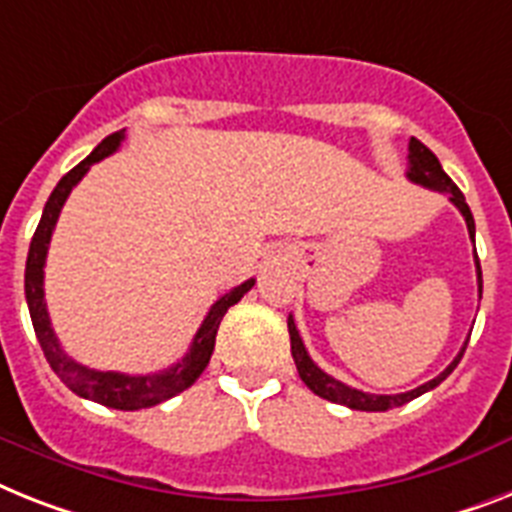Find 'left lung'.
<instances>
[{
	"label": "left lung",
	"instance_id": "1",
	"mask_svg": "<svg viewBox=\"0 0 512 512\" xmlns=\"http://www.w3.org/2000/svg\"><path fill=\"white\" fill-rule=\"evenodd\" d=\"M405 175H408V180H411V183L445 193V196L450 198L455 206H458L460 214H463V219H466V225H468V235H471V240H474L476 225H474V214H471V209H468V204H466V196H463L458 185H455L453 180L447 177V172L442 170V164H439L437 156L426 149L424 143L416 141V138H411V143H408V172H405ZM474 261H476V277H479V295H481L479 256H474ZM287 332H290V353H293L295 369H298V374H301V379L306 382L308 390L314 392V395H319V398L329 400V403L348 405V408H353V411H390V408H398V405L411 403V400L418 398V395H424V392L434 390L439 382H445V379L453 374V369L460 363V358H463V353H466V345H468L466 342V345L460 348V353L453 358V363H450V366H447V369L442 371L439 377H434L432 382L421 384V387H416V390H411V392H400V395H371V392H361V390H356V387L342 384L340 379L329 377L327 371H322L314 361H311L306 345H303L301 335H298V327H295L293 316H287Z\"/></svg>",
	"mask_w": 512,
	"mask_h": 512
}]
</instances>
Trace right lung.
Here are the masks:
<instances>
[{"label":"right lung","instance_id":"1","mask_svg":"<svg viewBox=\"0 0 512 512\" xmlns=\"http://www.w3.org/2000/svg\"><path fill=\"white\" fill-rule=\"evenodd\" d=\"M125 130L107 135L104 141L96 146L91 154L80 164H75L73 170L67 172L52 190V196L46 201L41 222H38L36 232H33L31 248H28V261H25V301H28V311H31V322L36 329V337L41 342L46 361L54 369L62 382L80 395V398L94 400V403L107 405V408H117V411H141V408H151L164 400L175 398L177 392L188 390L190 384L201 377V371L209 366V358L214 353V340H217V329L222 316L227 314V308L243 298L253 287L256 280H246L243 285L232 287L230 293H225L214 306L209 308L204 324L198 327L196 337L190 342V350L185 353L183 361H177L170 369L159 371V374H120V371H99L88 369L83 363L73 361L67 356L62 345H59L57 335H54L52 322H49V311H46L44 301V264H46V251H49V240H52L54 225H57L59 211L65 206L70 190L83 180L91 164L101 162L104 156L114 154L120 149Z\"/></svg>","mask_w":512,"mask_h":512}]
</instances>
